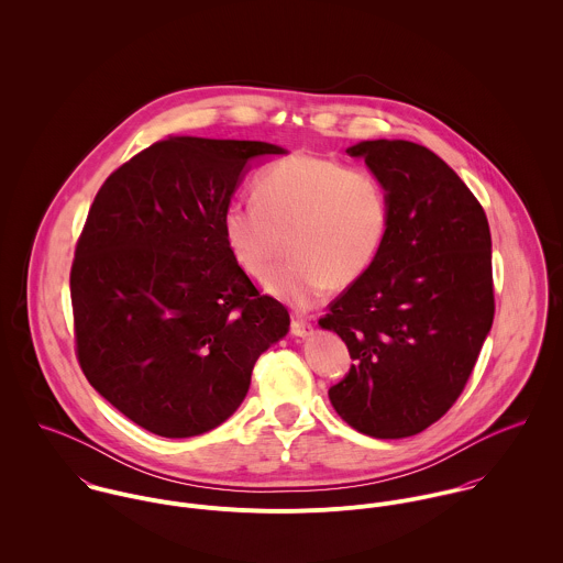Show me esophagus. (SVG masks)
Segmentation results:
<instances>
[{
	"label": "esophagus",
	"instance_id": "34e87169",
	"mask_svg": "<svg viewBox=\"0 0 563 563\" xmlns=\"http://www.w3.org/2000/svg\"><path fill=\"white\" fill-rule=\"evenodd\" d=\"M290 333L297 335V338H306L312 333V324L303 319H292L290 322Z\"/></svg>",
	"mask_w": 563,
	"mask_h": 563
}]
</instances>
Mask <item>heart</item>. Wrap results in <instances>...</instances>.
I'll use <instances>...</instances> for the list:
<instances>
[{"label":"heart","instance_id":"heart-1","mask_svg":"<svg viewBox=\"0 0 563 563\" xmlns=\"http://www.w3.org/2000/svg\"><path fill=\"white\" fill-rule=\"evenodd\" d=\"M257 199H234L221 217L242 271L264 279L284 236L290 260L266 282L279 301L308 310L333 288L355 284L377 260L390 225V195L371 170L297 152L255 177Z\"/></svg>","mask_w":563,"mask_h":563}]
</instances>
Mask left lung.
Returning <instances> with one entry per match:
<instances>
[{"mask_svg":"<svg viewBox=\"0 0 563 563\" xmlns=\"http://www.w3.org/2000/svg\"><path fill=\"white\" fill-rule=\"evenodd\" d=\"M346 154L386 184L390 225L373 266L319 321L353 360L329 401L360 433L409 438L457 401L489 333V225L460 175L427 147L362 141Z\"/></svg>","mask_w":563,"mask_h":563,"instance_id":"8db88e82","label":"left lung"}]
</instances>
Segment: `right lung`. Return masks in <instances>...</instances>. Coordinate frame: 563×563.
<instances>
[{
	"label": "right lung",
	"mask_w": 563,
	"mask_h": 563,
	"mask_svg": "<svg viewBox=\"0 0 563 563\" xmlns=\"http://www.w3.org/2000/svg\"><path fill=\"white\" fill-rule=\"evenodd\" d=\"M260 141L170 136L99 188L76 246L71 303L88 384L139 427L190 438L225 422L288 310L232 257L221 217Z\"/></svg>",
	"instance_id": "obj_1"
}]
</instances>
